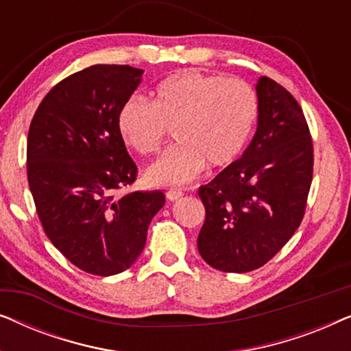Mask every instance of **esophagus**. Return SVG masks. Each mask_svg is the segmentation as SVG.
I'll use <instances>...</instances> for the list:
<instances>
[{
    "instance_id": "obj_1",
    "label": "esophagus",
    "mask_w": 351,
    "mask_h": 351,
    "mask_svg": "<svg viewBox=\"0 0 351 351\" xmlns=\"http://www.w3.org/2000/svg\"><path fill=\"white\" fill-rule=\"evenodd\" d=\"M182 196H184V191H182V190H169V191H166V198L169 199V201H176V199L182 198Z\"/></svg>"
}]
</instances>
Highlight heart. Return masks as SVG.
Masks as SVG:
<instances>
[{"instance_id": "heart-1", "label": "heart", "mask_w": 351, "mask_h": 351, "mask_svg": "<svg viewBox=\"0 0 351 351\" xmlns=\"http://www.w3.org/2000/svg\"><path fill=\"white\" fill-rule=\"evenodd\" d=\"M258 117L256 90L246 81L195 70L167 76L152 104L131 97L119 108L117 126L126 145L141 155L156 153L169 129L179 142L145 171L156 186H180L203 171L233 165L251 137Z\"/></svg>"}]
</instances>
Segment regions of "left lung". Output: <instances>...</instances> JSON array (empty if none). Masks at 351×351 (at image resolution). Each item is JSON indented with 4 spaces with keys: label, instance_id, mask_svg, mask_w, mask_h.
<instances>
[{
    "label": "left lung",
    "instance_id": "obj_1",
    "mask_svg": "<svg viewBox=\"0 0 351 351\" xmlns=\"http://www.w3.org/2000/svg\"><path fill=\"white\" fill-rule=\"evenodd\" d=\"M257 131L243 156L199 186L198 251L220 271H252L276 256L304 219L313 142L300 105L267 76L256 84Z\"/></svg>",
    "mask_w": 351,
    "mask_h": 351
}]
</instances>
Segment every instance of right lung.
I'll use <instances>...</instances> for the list:
<instances>
[{
  "label": "right lung",
  "mask_w": 351,
  "mask_h": 351,
  "mask_svg": "<svg viewBox=\"0 0 351 351\" xmlns=\"http://www.w3.org/2000/svg\"><path fill=\"white\" fill-rule=\"evenodd\" d=\"M142 73L129 65L76 71L46 94L28 129L27 176L38 217L51 243L90 275L128 270L166 201L162 191L114 195L137 177L117 118Z\"/></svg>",
  "instance_id": "1"
}]
</instances>
